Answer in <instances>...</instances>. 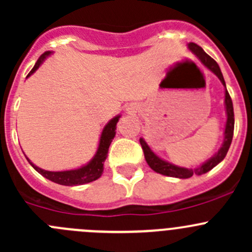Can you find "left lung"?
<instances>
[{"label": "left lung", "instance_id": "1", "mask_svg": "<svg viewBox=\"0 0 252 252\" xmlns=\"http://www.w3.org/2000/svg\"><path fill=\"white\" fill-rule=\"evenodd\" d=\"M188 47L189 50L191 51L194 55L197 56L200 61L204 63V65L206 68L211 70L213 74H216L222 81L223 85L225 86V81L224 78H223L222 72L220 69V65L217 64L213 58H211L207 53L202 50L199 45L194 44V42H190L188 44ZM224 103H225V112H227V123H225V129H224V140H223L222 146L220 149L218 150L217 154L215 156L211 157L210 159L205 162V163L200 164L199 167L196 168H184V167H179L175 166V164L169 163V162L164 161V159L159 158L154 151L149 147V145L146 144V141L144 139H140V145L142 147V151H144L145 155V159H146L147 164L151 167V169H154L156 173L167 175V177H174V178H180V179H187V178L192 177L194 174L196 175H201L210 172L213 167L217 166L220 162H222L224 159L225 155H227L228 150H229L230 144H232V139H233V133H234V110H233V102L232 98H230L229 93L225 89V98H224Z\"/></svg>", "mask_w": 252, "mask_h": 252}]
</instances>
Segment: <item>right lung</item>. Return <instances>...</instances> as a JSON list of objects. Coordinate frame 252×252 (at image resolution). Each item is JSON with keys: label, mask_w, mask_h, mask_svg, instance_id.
<instances>
[{"label": "right lung", "mask_w": 252, "mask_h": 252, "mask_svg": "<svg viewBox=\"0 0 252 252\" xmlns=\"http://www.w3.org/2000/svg\"><path fill=\"white\" fill-rule=\"evenodd\" d=\"M50 51L45 52L44 55L40 56V58L37 60V62L35 63L34 68L30 70V73L28 74V77L32 74L37 68L41 65V63L44 62L45 58L50 55ZM27 77V78H28ZM121 116H117L114 118H112L110 122L105 126L103 128L102 134H101L100 138V144H98V149L96 151L94 158L89 162L85 166L80 167L78 169H70V171H63V172H51V171H45V169L39 168L37 166H35L32 162H30V159H27L29 161V163L34 167V169L36 172H39L42 177L47 178L48 180L53 183H57V184L61 185H68V187H74V185H83L86 184V183L94 182V180L98 179V178L102 175L103 172V162L107 158L108 149H110V145L112 142V139L116 135V126L118 123Z\"/></svg>", "instance_id": "1"}]
</instances>
